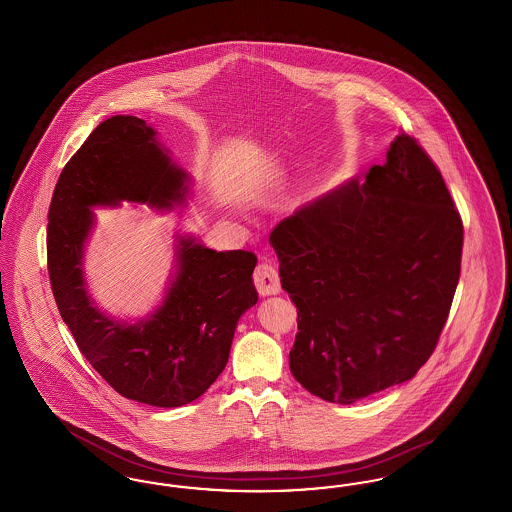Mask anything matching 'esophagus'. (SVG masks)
Masks as SVG:
<instances>
[{"label":"esophagus","instance_id":"obj_1","mask_svg":"<svg viewBox=\"0 0 512 512\" xmlns=\"http://www.w3.org/2000/svg\"><path fill=\"white\" fill-rule=\"evenodd\" d=\"M253 280H255L257 292L261 293L263 297L280 293L278 272H276V268L272 267V263H268V261H263V263L257 265L255 274H253Z\"/></svg>","mask_w":512,"mask_h":512}]
</instances>
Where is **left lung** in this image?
I'll list each match as a JSON object with an SVG mask.
<instances>
[{
	"mask_svg": "<svg viewBox=\"0 0 512 512\" xmlns=\"http://www.w3.org/2000/svg\"><path fill=\"white\" fill-rule=\"evenodd\" d=\"M268 240L297 307L290 370L305 390L351 405L430 359L461 276L463 222L409 134L365 182L295 209Z\"/></svg>",
	"mask_w": 512,
	"mask_h": 512,
	"instance_id": "1",
	"label": "left lung"
}]
</instances>
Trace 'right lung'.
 <instances>
[{
	"instance_id": "1",
	"label": "right lung",
	"mask_w": 512,
	"mask_h": 512,
	"mask_svg": "<svg viewBox=\"0 0 512 512\" xmlns=\"http://www.w3.org/2000/svg\"><path fill=\"white\" fill-rule=\"evenodd\" d=\"M190 186V174L172 161L146 121L117 115L74 153L49 205L51 290L80 353L122 397L163 409L192 403L224 370L238 320L259 297L257 257L174 234V272L165 295L132 322L107 315L92 299L84 251L96 207L126 201L171 213L188 201Z\"/></svg>"
}]
</instances>
